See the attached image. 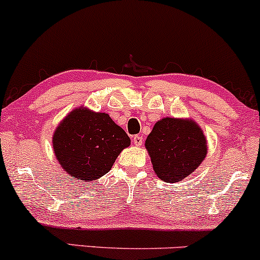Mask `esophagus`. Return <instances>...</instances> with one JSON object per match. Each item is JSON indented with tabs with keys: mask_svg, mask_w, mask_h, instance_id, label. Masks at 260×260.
<instances>
[{
	"mask_svg": "<svg viewBox=\"0 0 260 260\" xmlns=\"http://www.w3.org/2000/svg\"><path fill=\"white\" fill-rule=\"evenodd\" d=\"M133 143H135V145H142V143H143V137L133 136Z\"/></svg>",
	"mask_w": 260,
	"mask_h": 260,
	"instance_id": "1",
	"label": "esophagus"
}]
</instances>
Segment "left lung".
I'll list each match as a JSON object with an SVG mask.
<instances>
[{"instance_id":"left-lung-1","label":"left lung","mask_w":260,"mask_h":260,"mask_svg":"<svg viewBox=\"0 0 260 260\" xmlns=\"http://www.w3.org/2000/svg\"><path fill=\"white\" fill-rule=\"evenodd\" d=\"M145 148L154 172L165 182L181 181L189 176L207 153L206 138L195 122L169 117L154 124Z\"/></svg>"}]
</instances>
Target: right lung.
<instances>
[{
  "label": "right lung",
  "instance_id": "right-lung-1",
  "mask_svg": "<svg viewBox=\"0 0 260 260\" xmlns=\"http://www.w3.org/2000/svg\"><path fill=\"white\" fill-rule=\"evenodd\" d=\"M131 144L127 133L107 113L78 108L65 117L53 136V147L62 169L78 180L101 178L122 149Z\"/></svg>",
  "mask_w": 260,
  "mask_h": 260
}]
</instances>
